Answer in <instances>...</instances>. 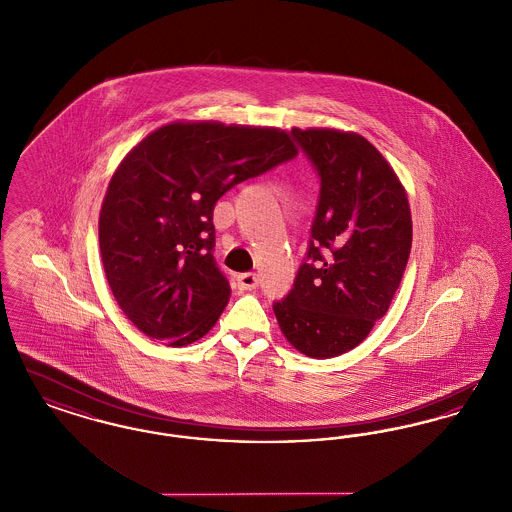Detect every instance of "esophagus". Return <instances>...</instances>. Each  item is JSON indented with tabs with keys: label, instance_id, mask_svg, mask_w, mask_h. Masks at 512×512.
I'll list each match as a JSON object with an SVG mask.
<instances>
[{
	"label": "esophagus",
	"instance_id": "obj_1",
	"mask_svg": "<svg viewBox=\"0 0 512 512\" xmlns=\"http://www.w3.org/2000/svg\"><path fill=\"white\" fill-rule=\"evenodd\" d=\"M236 286H238L240 290H255V288L259 286V278H257V274H253V272L238 274V276H236Z\"/></svg>",
	"mask_w": 512,
	"mask_h": 512
}]
</instances>
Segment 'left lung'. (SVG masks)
<instances>
[{"label":"left lung","mask_w":512,"mask_h":512,"mask_svg":"<svg viewBox=\"0 0 512 512\" xmlns=\"http://www.w3.org/2000/svg\"><path fill=\"white\" fill-rule=\"evenodd\" d=\"M320 176L307 261L274 303L284 338L313 359L355 349L390 309L413 244L407 192L357 132L292 128Z\"/></svg>","instance_id":"obj_1"}]
</instances>
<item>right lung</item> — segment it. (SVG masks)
I'll return each instance as SVG.
<instances>
[{
  "label": "right lung",
  "mask_w": 512,
  "mask_h": 512,
  "mask_svg": "<svg viewBox=\"0 0 512 512\" xmlns=\"http://www.w3.org/2000/svg\"><path fill=\"white\" fill-rule=\"evenodd\" d=\"M286 130L174 121L122 159L99 211L101 263L122 313L149 338H203L230 299L215 259L213 209L247 178L290 161Z\"/></svg>",
  "instance_id": "right-lung-1"
}]
</instances>
